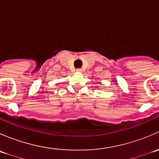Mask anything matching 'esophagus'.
Wrapping results in <instances>:
<instances>
[{
  "mask_svg": "<svg viewBox=\"0 0 159 159\" xmlns=\"http://www.w3.org/2000/svg\"><path fill=\"white\" fill-rule=\"evenodd\" d=\"M76 71L77 72H81L82 71V69H81V68H78V69H76Z\"/></svg>",
  "mask_w": 159,
  "mask_h": 159,
  "instance_id": "1",
  "label": "esophagus"
}]
</instances>
